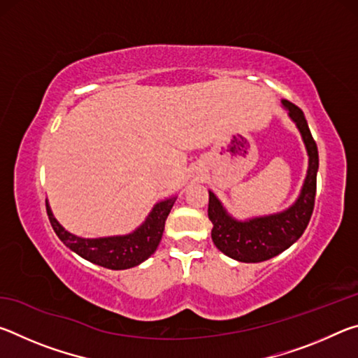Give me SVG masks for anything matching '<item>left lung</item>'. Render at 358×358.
<instances>
[{
  "mask_svg": "<svg viewBox=\"0 0 358 358\" xmlns=\"http://www.w3.org/2000/svg\"><path fill=\"white\" fill-rule=\"evenodd\" d=\"M282 104L289 110L290 118L299 126L308 155H310V167H308V175L299 201L280 215L238 222L226 213L215 194L210 192L208 217L213 222V229H211L213 243L226 256L240 262H262L292 246L305 232L311 220L314 202H316L319 169L316 141L311 136L301 108L286 99L282 101Z\"/></svg>",
  "mask_w": 358,
  "mask_h": 358,
  "instance_id": "8db88e82",
  "label": "left lung"
}]
</instances>
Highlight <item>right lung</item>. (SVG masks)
Instances as JSON below:
<instances>
[{"label": "right lung", "mask_w": 358, "mask_h": 358, "mask_svg": "<svg viewBox=\"0 0 358 358\" xmlns=\"http://www.w3.org/2000/svg\"><path fill=\"white\" fill-rule=\"evenodd\" d=\"M173 202L175 199H169V201L157 203L147 217V221L134 234L124 235V237H108L96 240L78 238L76 235L66 232L59 226L55 217H53L50 208H48V205L47 215L53 230L58 235V238L69 250L96 265L106 266V268L110 270H124L142 264L143 260H147L156 251V248L162 238L164 224L173 207Z\"/></svg>", "instance_id": "add662e5"}]
</instances>
